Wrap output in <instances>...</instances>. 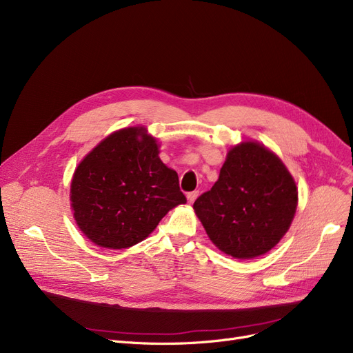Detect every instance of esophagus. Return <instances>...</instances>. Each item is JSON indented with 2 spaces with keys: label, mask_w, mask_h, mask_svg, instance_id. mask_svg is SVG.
Segmentation results:
<instances>
[{
  "label": "esophagus",
  "mask_w": 353,
  "mask_h": 353,
  "mask_svg": "<svg viewBox=\"0 0 353 353\" xmlns=\"http://www.w3.org/2000/svg\"><path fill=\"white\" fill-rule=\"evenodd\" d=\"M197 196H199V192H190V193L188 194V200H189L190 205L197 199Z\"/></svg>",
  "instance_id": "obj_1"
}]
</instances>
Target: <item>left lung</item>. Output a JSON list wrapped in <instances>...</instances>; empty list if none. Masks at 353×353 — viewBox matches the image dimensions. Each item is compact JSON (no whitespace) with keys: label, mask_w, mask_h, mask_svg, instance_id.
I'll return each mask as SVG.
<instances>
[{"label":"left lung","mask_w":353,"mask_h":353,"mask_svg":"<svg viewBox=\"0 0 353 353\" xmlns=\"http://www.w3.org/2000/svg\"><path fill=\"white\" fill-rule=\"evenodd\" d=\"M298 188L282 160L263 144L232 147L214 186L193 209L212 242L236 259L268 253L289 230Z\"/></svg>","instance_id":"left-lung-1"}]
</instances>
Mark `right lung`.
Instances as JSON below:
<instances>
[{
  "instance_id": "right-lung-1",
  "label": "right lung",
  "mask_w": 353,
  "mask_h": 353,
  "mask_svg": "<svg viewBox=\"0 0 353 353\" xmlns=\"http://www.w3.org/2000/svg\"><path fill=\"white\" fill-rule=\"evenodd\" d=\"M145 127L121 128L81 160L70 200L79 229L104 249H127L150 234L167 212L186 203L179 176L159 157Z\"/></svg>"
}]
</instances>
